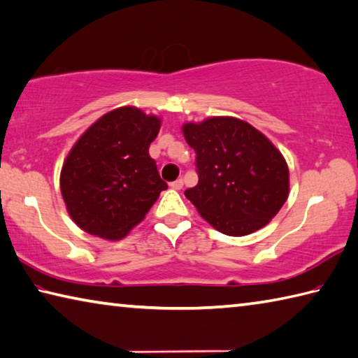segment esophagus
Returning a JSON list of instances; mask_svg holds the SVG:
<instances>
[{
	"mask_svg": "<svg viewBox=\"0 0 358 358\" xmlns=\"http://www.w3.org/2000/svg\"><path fill=\"white\" fill-rule=\"evenodd\" d=\"M171 187H172V189H175V191H180L181 187H183V180L178 178V180L172 181V183H171Z\"/></svg>",
	"mask_w": 358,
	"mask_h": 358,
	"instance_id": "esophagus-1",
	"label": "esophagus"
}]
</instances>
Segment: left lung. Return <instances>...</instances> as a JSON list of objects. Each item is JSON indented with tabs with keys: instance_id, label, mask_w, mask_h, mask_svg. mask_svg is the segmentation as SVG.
<instances>
[{
	"instance_id": "8db88e82",
	"label": "left lung",
	"mask_w": 358,
	"mask_h": 358,
	"mask_svg": "<svg viewBox=\"0 0 358 358\" xmlns=\"http://www.w3.org/2000/svg\"><path fill=\"white\" fill-rule=\"evenodd\" d=\"M196 152L199 183L185 191L200 216L217 231L244 236L280 211L288 199L287 161L258 129L235 117L185 123Z\"/></svg>"
}]
</instances>
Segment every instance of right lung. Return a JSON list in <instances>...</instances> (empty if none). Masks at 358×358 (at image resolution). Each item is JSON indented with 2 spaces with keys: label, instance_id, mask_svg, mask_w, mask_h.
<instances>
[{
  "label": "right lung",
  "instance_id": "obj_1",
  "mask_svg": "<svg viewBox=\"0 0 358 358\" xmlns=\"http://www.w3.org/2000/svg\"><path fill=\"white\" fill-rule=\"evenodd\" d=\"M161 120L123 106L100 117L71 148L61 192L73 222L94 236L117 241L145 217L167 189L148 147Z\"/></svg>",
  "mask_w": 358,
  "mask_h": 358
}]
</instances>
